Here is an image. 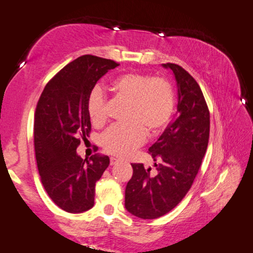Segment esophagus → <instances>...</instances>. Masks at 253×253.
Here are the masks:
<instances>
[{
  "instance_id": "1",
  "label": "esophagus",
  "mask_w": 253,
  "mask_h": 253,
  "mask_svg": "<svg viewBox=\"0 0 253 253\" xmlns=\"http://www.w3.org/2000/svg\"><path fill=\"white\" fill-rule=\"evenodd\" d=\"M118 163H119L118 159H116V158H114V157L110 158V165H111V166H114V165L118 164Z\"/></svg>"
}]
</instances>
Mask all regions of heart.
I'll return each mask as SVG.
<instances>
[{
  "label": "heart",
  "instance_id": "obj_1",
  "mask_svg": "<svg viewBox=\"0 0 253 253\" xmlns=\"http://www.w3.org/2000/svg\"><path fill=\"white\" fill-rule=\"evenodd\" d=\"M112 90L128 101L126 124L114 125L101 136V144L108 153L126 157L144 142L149 135L160 133L170 120L175 108L174 89L163 77L128 73L111 83ZM93 125L101 126L107 120L105 95L100 87L90 90L86 102Z\"/></svg>",
  "mask_w": 253,
  "mask_h": 253
}]
</instances>
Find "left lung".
I'll return each instance as SVG.
<instances>
[{"instance_id": "obj_1", "label": "left lung", "mask_w": 253, "mask_h": 253, "mask_svg": "<svg viewBox=\"0 0 253 253\" xmlns=\"http://www.w3.org/2000/svg\"><path fill=\"white\" fill-rule=\"evenodd\" d=\"M177 83V112L159 139L149 149L157 174L143 164H131L133 176L125 191V208L142 219L169 212L190 190L209 141L210 115L195 79L175 63H165Z\"/></svg>"}]
</instances>
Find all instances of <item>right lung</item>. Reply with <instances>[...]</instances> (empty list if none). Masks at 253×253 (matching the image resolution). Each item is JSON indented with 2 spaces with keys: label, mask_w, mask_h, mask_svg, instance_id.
<instances>
[{
  "label": "right lung",
  "mask_w": 253,
  "mask_h": 253,
  "mask_svg": "<svg viewBox=\"0 0 253 253\" xmlns=\"http://www.w3.org/2000/svg\"><path fill=\"white\" fill-rule=\"evenodd\" d=\"M118 63L94 55L79 56L47 83L37 103L34 145L42 184L56 206L71 213L94 206L95 183L110 164L108 156L82 159L79 136H88L86 102L99 79Z\"/></svg>",
  "instance_id": "add662e5"
}]
</instances>
